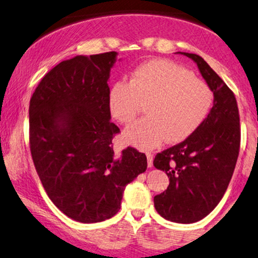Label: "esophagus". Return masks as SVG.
Instances as JSON below:
<instances>
[{
    "mask_svg": "<svg viewBox=\"0 0 258 258\" xmlns=\"http://www.w3.org/2000/svg\"><path fill=\"white\" fill-rule=\"evenodd\" d=\"M146 158H148V167L151 168L153 165V155L151 152H146Z\"/></svg>",
    "mask_w": 258,
    "mask_h": 258,
    "instance_id": "esophagus-1",
    "label": "esophagus"
}]
</instances>
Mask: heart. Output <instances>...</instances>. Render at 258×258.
<instances>
[{
	"label": "heart",
	"mask_w": 258,
	"mask_h": 258,
	"mask_svg": "<svg viewBox=\"0 0 258 258\" xmlns=\"http://www.w3.org/2000/svg\"><path fill=\"white\" fill-rule=\"evenodd\" d=\"M146 103L145 118L123 130L126 144L153 149L163 140L178 143L202 125L213 105V93L190 71L167 59L139 65L130 83L118 81L110 88L109 110L113 118L128 123Z\"/></svg>",
	"instance_id": "obj_1"
}]
</instances>
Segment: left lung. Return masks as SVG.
<instances>
[{"label": "left lung", "instance_id": "1", "mask_svg": "<svg viewBox=\"0 0 258 258\" xmlns=\"http://www.w3.org/2000/svg\"><path fill=\"white\" fill-rule=\"evenodd\" d=\"M180 53L197 63L213 91V107L197 131L153 159L155 168L169 177L167 190L156 195L153 204L164 219L191 224L216 208L230 183L239 153V113L233 93L204 58Z\"/></svg>", "mask_w": 258, "mask_h": 258}]
</instances>
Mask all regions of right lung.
<instances>
[{
	"mask_svg": "<svg viewBox=\"0 0 258 258\" xmlns=\"http://www.w3.org/2000/svg\"><path fill=\"white\" fill-rule=\"evenodd\" d=\"M116 52L76 56L45 75L29 101V146L45 190L67 217L100 223L120 210L126 185L148 168L133 148L116 156L110 69Z\"/></svg>",
	"mask_w": 258,
	"mask_h": 258,
	"instance_id": "1",
	"label": "right lung"
}]
</instances>
